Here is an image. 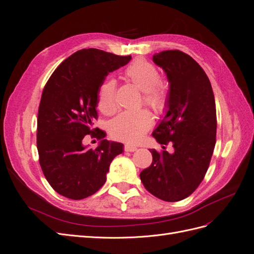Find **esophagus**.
Returning <instances> with one entry per match:
<instances>
[{"mask_svg": "<svg viewBox=\"0 0 254 254\" xmlns=\"http://www.w3.org/2000/svg\"><path fill=\"white\" fill-rule=\"evenodd\" d=\"M124 149H125V151H130V152H132V151H135L137 148L135 147V146H133V145H131V144H126V145H125V147H124Z\"/></svg>", "mask_w": 254, "mask_h": 254, "instance_id": "34e87169", "label": "esophagus"}]
</instances>
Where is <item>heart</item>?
Returning <instances> with one entry per match:
<instances>
[{"label":"heart","instance_id":"obj_1","mask_svg":"<svg viewBox=\"0 0 254 254\" xmlns=\"http://www.w3.org/2000/svg\"><path fill=\"white\" fill-rule=\"evenodd\" d=\"M126 78L143 91V102L155 111L163 112L167 106L168 94L164 83L160 81L157 66L146 59L137 58L125 68ZM115 80L106 79L97 92L98 109L104 114L117 110L115 104ZM152 118L147 110L125 111L119 114L110 125L111 135L125 142H137L150 128Z\"/></svg>","mask_w":254,"mask_h":254}]
</instances>
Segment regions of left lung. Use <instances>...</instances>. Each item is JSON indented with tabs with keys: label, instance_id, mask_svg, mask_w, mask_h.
Here are the masks:
<instances>
[{
	"label": "left lung",
	"instance_id": "1",
	"mask_svg": "<svg viewBox=\"0 0 254 254\" xmlns=\"http://www.w3.org/2000/svg\"><path fill=\"white\" fill-rule=\"evenodd\" d=\"M152 60L170 82L165 117L152 135L162 145L172 142L174 152L150 149L152 163L140 178L161 200L180 201L198 188L210 165L217 128L214 93L203 68L188 54L163 51Z\"/></svg>",
	"mask_w": 254,
	"mask_h": 254
}]
</instances>
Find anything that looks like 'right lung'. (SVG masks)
<instances>
[{"label":"right lung","mask_w":254,"mask_h":254,"mask_svg":"<svg viewBox=\"0 0 254 254\" xmlns=\"http://www.w3.org/2000/svg\"><path fill=\"white\" fill-rule=\"evenodd\" d=\"M131 56L97 49L77 51L61 63L43 89L38 110L37 148L50 186L73 200L87 198L106 182L112 160L123 145L104 139L93 128L97 92L106 76L127 64ZM87 134L101 140L95 150L82 144Z\"/></svg>","instance_id":"right-lung-1"}]
</instances>
